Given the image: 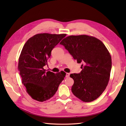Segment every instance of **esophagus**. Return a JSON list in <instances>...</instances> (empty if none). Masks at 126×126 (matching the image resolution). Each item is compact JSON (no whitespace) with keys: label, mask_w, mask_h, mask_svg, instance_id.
<instances>
[{"label":"esophagus","mask_w":126,"mask_h":126,"mask_svg":"<svg viewBox=\"0 0 126 126\" xmlns=\"http://www.w3.org/2000/svg\"><path fill=\"white\" fill-rule=\"evenodd\" d=\"M69 75H70V74H69V73H66L65 77H69Z\"/></svg>","instance_id":"esophagus-1"}]
</instances>
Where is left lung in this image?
I'll list each match as a JSON object with an SVG mask.
<instances>
[{
    "instance_id": "left-lung-1",
    "label": "left lung",
    "mask_w": 126,
    "mask_h": 126,
    "mask_svg": "<svg viewBox=\"0 0 126 126\" xmlns=\"http://www.w3.org/2000/svg\"><path fill=\"white\" fill-rule=\"evenodd\" d=\"M77 63H82L81 73L71 74L73 94L85 102L96 100L107 86L111 58L100 40L87 35L70 36L60 43Z\"/></svg>"
}]
</instances>
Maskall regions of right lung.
<instances>
[{"mask_svg": "<svg viewBox=\"0 0 126 126\" xmlns=\"http://www.w3.org/2000/svg\"><path fill=\"white\" fill-rule=\"evenodd\" d=\"M66 34L39 33L29 38L19 58L18 70L26 92L35 100L43 102L55 94L65 73L55 74L43 68L52 50Z\"/></svg>", "mask_w": 126, "mask_h": 126, "instance_id": "obj_1", "label": "right lung"}]
</instances>
